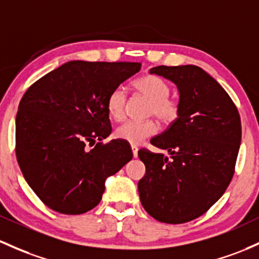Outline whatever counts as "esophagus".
<instances>
[{
	"label": "esophagus",
	"instance_id": "34e87169",
	"mask_svg": "<svg viewBox=\"0 0 259 259\" xmlns=\"http://www.w3.org/2000/svg\"><path fill=\"white\" fill-rule=\"evenodd\" d=\"M132 150H133V156L136 158L138 157V147L136 146H132Z\"/></svg>",
	"mask_w": 259,
	"mask_h": 259
}]
</instances>
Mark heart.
I'll return each instance as SVG.
<instances>
[{
	"mask_svg": "<svg viewBox=\"0 0 259 259\" xmlns=\"http://www.w3.org/2000/svg\"><path fill=\"white\" fill-rule=\"evenodd\" d=\"M133 87L139 93L145 96L150 104V115H155L161 123L168 125L177 120L180 115V103L169 98V86L164 79L155 75H145L133 82ZM126 95L123 88H114L107 98V110L115 120L124 118ZM158 125L155 120L146 121H126L115 130V136L120 140L126 141L133 146L140 145L145 139L157 133Z\"/></svg>",
	"mask_w": 259,
	"mask_h": 259,
	"instance_id": "b5f03b06",
	"label": "heart"
}]
</instances>
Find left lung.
<instances>
[{
    "label": "left lung",
    "instance_id": "8db88e82",
    "mask_svg": "<svg viewBox=\"0 0 259 259\" xmlns=\"http://www.w3.org/2000/svg\"><path fill=\"white\" fill-rule=\"evenodd\" d=\"M177 86V120L151 139L168 156L140 150L146 173L138 188L144 209L156 220L183 224L203 215L232 180L241 144V119L226 91L194 65L152 67Z\"/></svg>",
    "mask_w": 259,
    "mask_h": 259
}]
</instances>
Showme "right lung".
I'll return each mask as SVG.
<instances>
[{"label":"right lung","instance_id":"obj_1","mask_svg":"<svg viewBox=\"0 0 259 259\" xmlns=\"http://www.w3.org/2000/svg\"><path fill=\"white\" fill-rule=\"evenodd\" d=\"M140 62L69 61L24 93L16 118V155L45 205L67 215L98 205L106 180L133 158L126 141L96 144L112 133L107 98Z\"/></svg>","mask_w":259,"mask_h":259}]
</instances>
